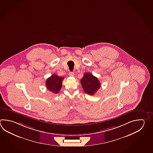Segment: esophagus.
Segmentation results:
<instances>
[{
	"label": "esophagus",
	"instance_id": "1",
	"mask_svg": "<svg viewBox=\"0 0 153 153\" xmlns=\"http://www.w3.org/2000/svg\"><path fill=\"white\" fill-rule=\"evenodd\" d=\"M69 76H70V77H74V76H75V74H74V72H70L69 73Z\"/></svg>",
	"mask_w": 153,
	"mask_h": 153
}]
</instances>
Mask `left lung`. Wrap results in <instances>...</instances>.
<instances>
[{
    "label": "left lung",
    "instance_id": "obj_1",
    "mask_svg": "<svg viewBox=\"0 0 153 153\" xmlns=\"http://www.w3.org/2000/svg\"><path fill=\"white\" fill-rule=\"evenodd\" d=\"M81 83L84 92L90 95H93L99 89L101 84L97 78L89 72L84 74Z\"/></svg>",
    "mask_w": 153,
    "mask_h": 153
}]
</instances>
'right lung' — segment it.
<instances>
[{
  "instance_id": "right-lung-1",
  "label": "right lung",
  "mask_w": 153,
  "mask_h": 153,
  "mask_svg": "<svg viewBox=\"0 0 153 153\" xmlns=\"http://www.w3.org/2000/svg\"><path fill=\"white\" fill-rule=\"evenodd\" d=\"M64 77H59L56 74H53L46 81V85L48 91L54 94H57L62 87V81Z\"/></svg>"
}]
</instances>
